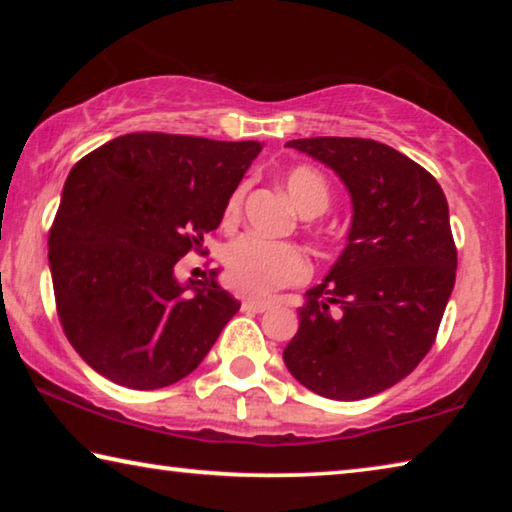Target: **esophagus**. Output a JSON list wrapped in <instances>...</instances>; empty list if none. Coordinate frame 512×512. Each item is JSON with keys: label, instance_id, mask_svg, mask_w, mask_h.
<instances>
[{"label": "esophagus", "instance_id": "34e87169", "mask_svg": "<svg viewBox=\"0 0 512 512\" xmlns=\"http://www.w3.org/2000/svg\"><path fill=\"white\" fill-rule=\"evenodd\" d=\"M268 307H271V302L259 298H248L241 302V311H246V314H262Z\"/></svg>", "mask_w": 512, "mask_h": 512}]
</instances>
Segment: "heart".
Masks as SVG:
<instances>
[{"label":"heart","mask_w":512,"mask_h":512,"mask_svg":"<svg viewBox=\"0 0 512 512\" xmlns=\"http://www.w3.org/2000/svg\"><path fill=\"white\" fill-rule=\"evenodd\" d=\"M284 187L296 210L311 219L327 210L329 189L325 178L309 167H296L284 176ZM241 189H237L225 205V223L239 216ZM225 280L235 291L246 296H268V293L298 284L309 275L305 255L296 246L282 241H268L255 235H244L232 241L223 253Z\"/></svg>","instance_id":"1"}]
</instances>
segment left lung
<instances>
[{"instance_id": "left-lung-1", "label": "left lung", "mask_w": 512, "mask_h": 512, "mask_svg": "<svg viewBox=\"0 0 512 512\" xmlns=\"http://www.w3.org/2000/svg\"><path fill=\"white\" fill-rule=\"evenodd\" d=\"M343 180L352 198L348 246L305 293L284 363L329 400H366L395 386L436 341L456 280L443 189L391 146L361 137L291 140Z\"/></svg>"}]
</instances>
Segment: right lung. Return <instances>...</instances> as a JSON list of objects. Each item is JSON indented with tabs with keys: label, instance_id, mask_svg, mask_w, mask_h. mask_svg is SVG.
Wrapping results in <instances>:
<instances>
[{
	"label": "right lung",
	"instance_id": "obj_1",
	"mask_svg": "<svg viewBox=\"0 0 512 512\" xmlns=\"http://www.w3.org/2000/svg\"><path fill=\"white\" fill-rule=\"evenodd\" d=\"M262 144L128 133L69 171L49 230L60 325L92 370L155 391L198 368L239 302L176 264L219 228Z\"/></svg>",
	"mask_w": 512,
	"mask_h": 512
}]
</instances>
